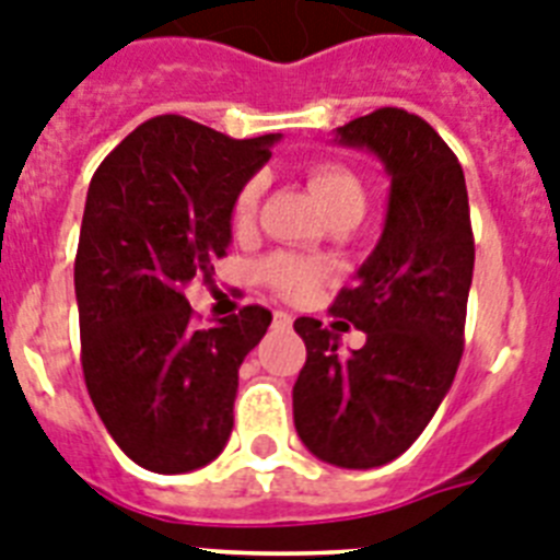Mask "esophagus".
Masks as SVG:
<instances>
[{"instance_id": "obj_1", "label": "esophagus", "mask_w": 560, "mask_h": 560, "mask_svg": "<svg viewBox=\"0 0 560 560\" xmlns=\"http://www.w3.org/2000/svg\"><path fill=\"white\" fill-rule=\"evenodd\" d=\"M273 320H276V326H290L292 324V315L290 312H273Z\"/></svg>"}]
</instances>
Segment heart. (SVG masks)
I'll return each mask as SVG.
<instances>
[{"mask_svg": "<svg viewBox=\"0 0 560 560\" xmlns=\"http://www.w3.org/2000/svg\"><path fill=\"white\" fill-rule=\"evenodd\" d=\"M310 189L315 192L317 203L324 206L329 218L342 214V211H357V214L365 211V184L346 164H337V161L315 164L310 170ZM259 195V178H250L236 192L234 206H231V225H234V231H248L254 225ZM259 273L279 295L301 301L306 295H312V290L326 279V265H320L317 259H306V256L276 254L261 261Z\"/></svg>", "mask_w": 560, "mask_h": 560, "instance_id": "heart-1", "label": "heart"}]
</instances>
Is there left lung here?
Masks as SVG:
<instances>
[{"label":"left lung","mask_w":560,"mask_h":560,"mask_svg":"<svg viewBox=\"0 0 560 560\" xmlns=\"http://www.w3.org/2000/svg\"><path fill=\"white\" fill-rule=\"evenodd\" d=\"M335 142L380 155L390 200L380 245L329 310L365 331V346L342 357L320 320H295L306 362L292 387V418L315 457L374 468L410 450L452 387L475 234L460 161L430 122L376 108L337 128Z\"/></svg>","instance_id":"1"}]
</instances>
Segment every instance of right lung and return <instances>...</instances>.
Returning a JSON list of instances; mask_svg holds the SVG:
<instances>
[{
  "mask_svg": "<svg viewBox=\"0 0 560 560\" xmlns=\"http://www.w3.org/2000/svg\"><path fill=\"white\" fill-rule=\"evenodd\" d=\"M273 142L164 114L125 136L89 184L74 256L80 362L105 430L148 471L206 466L231 435L240 365L273 315L250 304L200 329L184 290L225 256L236 192Z\"/></svg>",
  "mask_w": 560,
  "mask_h": 560,
  "instance_id": "right-lung-1",
  "label": "right lung"
}]
</instances>
